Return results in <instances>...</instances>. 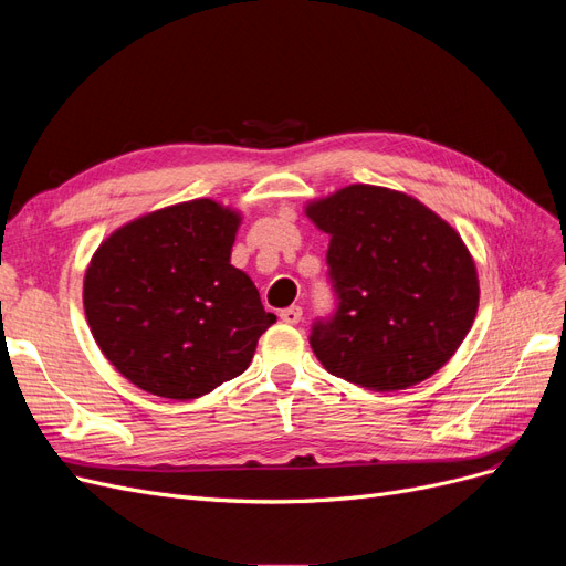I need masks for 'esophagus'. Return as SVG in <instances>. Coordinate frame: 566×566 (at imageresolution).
<instances>
[{"instance_id": "34e87169", "label": "esophagus", "mask_w": 566, "mask_h": 566, "mask_svg": "<svg viewBox=\"0 0 566 566\" xmlns=\"http://www.w3.org/2000/svg\"><path fill=\"white\" fill-rule=\"evenodd\" d=\"M281 321H283V323H290V325L300 323V321H302V306H297V304L287 306V310L281 312Z\"/></svg>"}]
</instances>
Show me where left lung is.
<instances>
[{
	"mask_svg": "<svg viewBox=\"0 0 566 566\" xmlns=\"http://www.w3.org/2000/svg\"><path fill=\"white\" fill-rule=\"evenodd\" d=\"M331 235L335 312L312 325L323 368L373 391L437 373L472 328L479 281L462 238L416 198L354 184L312 202Z\"/></svg>",
	"mask_w": 566,
	"mask_h": 566,
	"instance_id": "obj_1",
	"label": "left lung"
}]
</instances>
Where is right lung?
Masks as SVG:
<instances>
[{"label": "right lung", "instance_id": "right-lung-1", "mask_svg": "<svg viewBox=\"0 0 566 566\" xmlns=\"http://www.w3.org/2000/svg\"><path fill=\"white\" fill-rule=\"evenodd\" d=\"M238 224L241 214L200 198L129 221L94 252L84 314L132 385L188 401L250 366L276 316L231 264Z\"/></svg>", "mask_w": 566, "mask_h": 566}]
</instances>
